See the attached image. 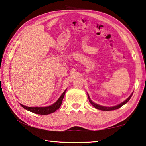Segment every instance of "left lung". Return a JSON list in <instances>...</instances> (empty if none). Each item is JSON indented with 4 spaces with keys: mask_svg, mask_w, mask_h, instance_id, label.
I'll list each match as a JSON object with an SVG mask.
<instances>
[{
    "mask_svg": "<svg viewBox=\"0 0 146 146\" xmlns=\"http://www.w3.org/2000/svg\"><path fill=\"white\" fill-rule=\"evenodd\" d=\"M133 92H132L130 96H129L126 100H124V102H123L121 103H119V104L115 105V106H113V107H105V106H102V105H100L97 104V103L93 102L91 100V98H90L89 95L88 94V93H87V96H88V98H89V102L91 103V104L92 106H93L94 107L96 108V109H98V110H103V111H110V110H116V109H118V108L121 107L123 105H125L126 103L128 102L129 100H130V98H131V96H132V95H133Z\"/></svg>",
    "mask_w": 146,
    "mask_h": 146,
    "instance_id": "8db88e82",
    "label": "left lung"
}]
</instances>
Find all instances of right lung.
<instances>
[{
	"instance_id": "add662e5",
	"label": "right lung",
	"mask_w": 146,
	"mask_h": 146,
	"mask_svg": "<svg viewBox=\"0 0 146 146\" xmlns=\"http://www.w3.org/2000/svg\"><path fill=\"white\" fill-rule=\"evenodd\" d=\"M66 91H67V89H66L65 91L63 92V93L60 95L59 98L58 99L56 102H55L54 103H53L52 105L48 106V107H27V106L23 105L22 104H21V103H20V104L23 108H25V110L29 111V112L36 113V114H39V115L50 114V113L55 112L57 110L59 109V107H60V105H61V104H62V100H63V98H64V96Z\"/></svg>"
}]
</instances>
